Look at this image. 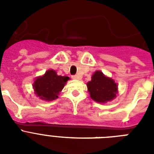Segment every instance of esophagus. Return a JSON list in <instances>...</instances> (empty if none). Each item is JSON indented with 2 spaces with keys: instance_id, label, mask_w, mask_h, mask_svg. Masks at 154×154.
<instances>
[{
  "instance_id": "1",
  "label": "esophagus",
  "mask_w": 154,
  "mask_h": 154,
  "mask_svg": "<svg viewBox=\"0 0 154 154\" xmlns=\"http://www.w3.org/2000/svg\"><path fill=\"white\" fill-rule=\"evenodd\" d=\"M72 78L74 80H77V79H79V77H78L77 75H73V76H72Z\"/></svg>"
}]
</instances>
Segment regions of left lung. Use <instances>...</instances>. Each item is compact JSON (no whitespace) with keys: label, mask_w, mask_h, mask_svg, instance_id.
<instances>
[{"label":"left lung","mask_w":154,"mask_h":154,"mask_svg":"<svg viewBox=\"0 0 154 154\" xmlns=\"http://www.w3.org/2000/svg\"><path fill=\"white\" fill-rule=\"evenodd\" d=\"M87 88L90 97L98 103L112 101L117 97L118 93L117 83L98 70L94 72L91 81L87 83Z\"/></svg>","instance_id":"left-lung-1"}]
</instances>
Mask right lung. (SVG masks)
I'll return each instance as SVG.
<instances>
[{"label": "right lung", "instance_id": "1", "mask_svg": "<svg viewBox=\"0 0 154 154\" xmlns=\"http://www.w3.org/2000/svg\"><path fill=\"white\" fill-rule=\"evenodd\" d=\"M69 77L58 76L56 71L49 69L43 76L37 77L32 84L35 94L44 101H53L58 97Z\"/></svg>", "mask_w": 154, "mask_h": 154}]
</instances>
